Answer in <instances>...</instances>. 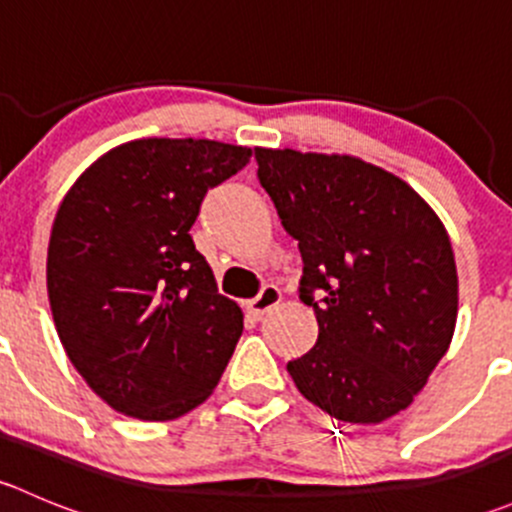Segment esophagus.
<instances>
[{"instance_id":"34e87169","label":"esophagus","mask_w":512,"mask_h":512,"mask_svg":"<svg viewBox=\"0 0 512 512\" xmlns=\"http://www.w3.org/2000/svg\"><path fill=\"white\" fill-rule=\"evenodd\" d=\"M280 302H282L280 287L267 285L260 294H257L255 299H250V302H247V312H250L252 317L262 319L267 312H272V309H275Z\"/></svg>"}]
</instances>
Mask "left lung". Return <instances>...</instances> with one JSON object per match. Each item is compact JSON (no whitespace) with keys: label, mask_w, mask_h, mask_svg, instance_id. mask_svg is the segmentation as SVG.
<instances>
[{"label":"left lung","mask_w":512,"mask_h":512,"mask_svg":"<svg viewBox=\"0 0 512 512\" xmlns=\"http://www.w3.org/2000/svg\"><path fill=\"white\" fill-rule=\"evenodd\" d=\"M255 158L299 240V297L319 324L317 344L287 364L299 394L339 421L399 414L456 329V260L441 218L406 180L356 156L255 148Z\"/></svg>","instance_id":"obj_1"}]
</instances>
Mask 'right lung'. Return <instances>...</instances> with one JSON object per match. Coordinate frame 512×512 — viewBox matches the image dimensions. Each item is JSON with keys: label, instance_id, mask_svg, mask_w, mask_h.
<instances>
[{"label": "right lung", "instance_id": "obj_1", "mask_svg": "<svg viewBox=\"0 0 512 512\" xmlns=\"http://www.w3.org/2000/svg\"><path fill=\"white\" fill-rule=\"evenodd\" d=\"M252 148L138 138L96 158L59 205L46 289L66 356L111 409L173 421L218 386L242 309L218 292L190 227Z\"/></svg>", "mask_w": 512, "mask_h": 512}]
</instances>
